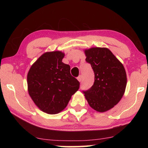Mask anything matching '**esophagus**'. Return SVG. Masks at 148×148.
<instances>
[{
    "mask_svg": "<svg viewBox=\"0 0 148 148\" xmlns=\"http://www.w3.org/2000/svg\"><path fill=\"white\" fill-rule=\"evenodd\" d=\"M77 80H78L79 82H81L82 79V75H79V76L77 77Z\"/></svg>",
    "mask_w": 148,
    "mask_h": 148,
    "instance_id": "1",
    "label": "esophagus"
}]
</instances>
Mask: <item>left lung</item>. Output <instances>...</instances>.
<instances>
[{"instance_id": "8db88e82", "label": "left lung", "mask_w": 148, "mask_h": 148, "mask_svg": "<svg viewBox=\"0 0 148 148\" xmlns=\"http://www.w3.org/2000/svg\"><path fill=\"white\" fill-rule=\"evenodd\" d=\"M86 61L95 74L91 87L83 91L92 108L99 112L111 109L123 96L127 86V75L123 65L111 51L105 47H92L85 50Z\"/></svg>"}]
</instances>
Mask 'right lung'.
Wrapping results in <instances>:
<instances>
[{"label":"right lung","mask_w":148,"mask_h":148,"mask_svg":"<svg viewBox=\"0 0 148 148\" xmlns=\"http://www.w3.org/2000/svg\"><path fill=\"white\" fill-rule=\"evenodd\" d=\"M61 51L47 52L32 65L27 74L29 95L42 111L56 114L63 110L79 87L71 74V67L62 62Z\"/></svg>","instance_id":"1"}]
</instances>
